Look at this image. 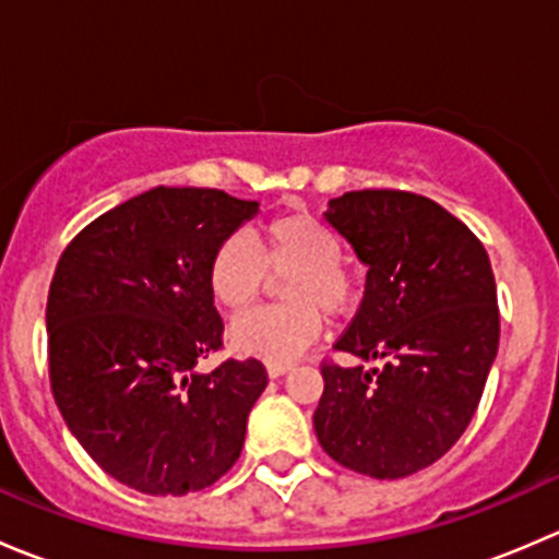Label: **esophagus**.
Here are the masks:
<instances>
[{"label": "esophagus", "instance_id": "obj_1", "mask_svg": "<svg viewBox=\"0 0 559 559\" xmlns=\"http://www.w3.org/2000/svg\"><path fill=\"white\" fill-rule=\"evenodd\" d=\"M292 370L289 362H270L267 365V376L270 379H281V376H286Z\"/></svg>", "mask_w": 559, "mask_h": 559}]
</instances>
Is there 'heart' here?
<instances>
[{
	"mask_svg": "<svg viewBox=\"0 0 559 559\" xmlns=\"http://www.w3.org/2000/svg\"><path fill=\"white\" fill-rule=\"evenodd\" d=\"M341 238L311 213H286L264 224L253 248L243 235L222 240L207 264V286L224 311L240 313L259 300L267 275L281 278L286 306L240 316L229 326L238 354L292 362L321 332V313L341 316L357 300V284L341 264Z\"/></svg>",
	"mask_w": 559,
	"mask_h": 559,
	"instance_id": "obj_1",
	"label": "heart"
}]
</instances>
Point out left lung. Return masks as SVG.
<instances>
[{
    "label": "left lung",
    "mask_w": 559,
    "mask_h": 559,
    "mask_svg": "<svg viewBox=\"0 0 559 559\" xmlns=\"http://www.w3.org/2000/svg\"><path fill=\"white\" fill-rule=\"evenodd\" d=\"M326 222L368 267L365 297L324 362L321 449L348 471L403 478L460 441L498 357L500 313L481 240L447 207L394 189L346 191ZM384 358V369L362 361Z\"/></svg>",
    "instance_id": "1"
}]
</instances>
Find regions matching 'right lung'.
Here are the masks:
<instances>
[{"mask_svg": "<svg viewBox=\"0 0 559 559\" xmlns=\"http://www.w3.org/2000/svg\"><path fill=\"white\" fill-rule=\"evenodd\" d=\"M257 213L227 191L156 186L94 218L56 264L45 308L53 400L88 456L138 492H197L238 462L264 365H194L224 332L207 264Z\"/></svg>", "mask_w": 559, "mask_h": 559, "instance_id": "right-lung-1", "label": "right lung"}]
</instances>
